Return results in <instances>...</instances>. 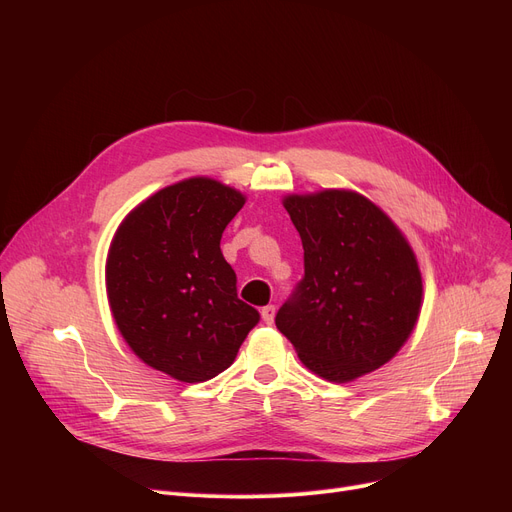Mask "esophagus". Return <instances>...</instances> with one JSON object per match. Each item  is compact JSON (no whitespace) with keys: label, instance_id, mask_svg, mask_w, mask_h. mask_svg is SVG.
Masks as SVG:
<instances>
[{"label":"esophagus","instance_id":"esophagus-1","mask_svg":"<svg viewBox=\"0 0 512 512\" xmlns=\"http://www.w3.org/2000/svg\"><path fill=\"white\" fill-rule=\"evenodd\" d=\"M274 317H276V307L274 305H265L263 309H261V319L265 321V324H274Z\"/></svg>","mask_w":512,"mask_h":512}]
</instances>
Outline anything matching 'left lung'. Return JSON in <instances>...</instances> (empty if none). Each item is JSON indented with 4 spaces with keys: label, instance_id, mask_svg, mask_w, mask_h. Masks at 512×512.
Listing matches in <instances>:
<instances>
[{
    "label": "left lung",
    "instance_id": "obj_1",
    "mask_svg": "<svg viewBox=\"0 0 512 512\" xmlns=\"http://www.w3.org/2000/svg\"><path fill=\"white\" fill-rule=\"evenodd\" d=\"M305 276L276 315L307 369L344 384L388 363L411 336L423 301L417 257L388 215L342 188L288 195Z\"/></svg>",
    "mask_w": 512,
    "mask_h": 512
}]
</instances>
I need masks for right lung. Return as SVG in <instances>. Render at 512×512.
Segmentation results:
<instances>
[{
  "label": "right lung",
  "instance_id": "1",
  "mask_svg": "<svg viewBox=\"0 0 512 512\" xmlns=\"http://www.w3.org/2000/svg\"><path fill=\"white\" fill-rule=\"evenodd\" d=\"M242 205L232 186L186 178L134 207L114 234L105 286L116 326L134 355L174 380L228 369L259 321L220 249Z\"/></svg>",
  "mask_w": 512,
  "mask_h": 512
}]
</instances>
